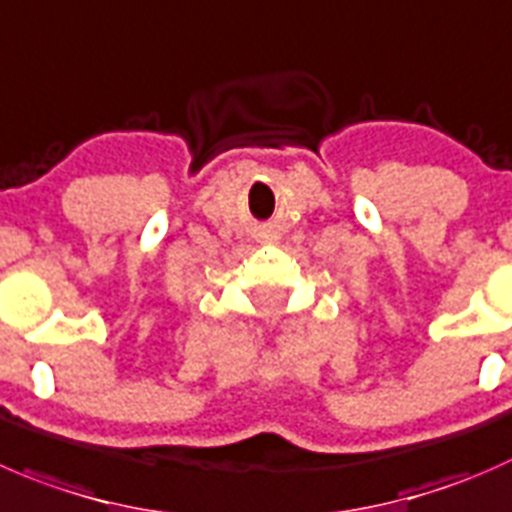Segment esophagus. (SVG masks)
I'll use <instances>...</instances> for the list:
<instances>
[{
  "label": "esophagus",
  "mask_w": 512,
  "mask_h": 512,
  "mask_svg": "<svg viewBox=\"0 0 512 512\" xmlns=\"http://www.w3.org/2000/svg\"><path fill=\"white\" fill-rule=\"evenodd\" d=\"M255 237L260 242H277V240H280V235H277V232L272 230V225H262L260 230L255 232Z\"/></svg>",
  "instance_id": "34e87169"
}]
</instances>
